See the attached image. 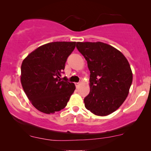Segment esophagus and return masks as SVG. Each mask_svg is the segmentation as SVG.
Returning a JSON list of instances; mask_svg holds the SVG:
<instances>
[{
  "instance_id": "34e87169",
  "label": "esophagus",
  "mask_w": 151,
  "mask_h": 151,
  "mask_svg": "<svg viewBox=\"0 0 151 151\" xmlns=\"http://www.w3.org/2000/svg\"><path fill=\"white\" fill-rule=\"evenodd\" d=\"M80 84H81V83H80V82H78V83H76L75 85L76 86V88H79V86H80Z\"/></svg>"
}]
</instances>
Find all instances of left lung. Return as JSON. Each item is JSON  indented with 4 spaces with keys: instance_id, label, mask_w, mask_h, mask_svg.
Returning a JSON list of instances; mask_svg holds the SVG:
<instances>
[{
    "instance_id": "left-lung-1",
    "label": "left lung",
    "mask_w": 151,
    "mask_h": 151,
    "mask_svg": "<svg viewBox=\"0 0 151 151\" xmlns=\"http://www.w3.org/2000/svg\"><path fill=\"white\" fill-rule=\"evenodd\" d=\"M76 47L87 61L91 73L84 106L98 116L111 114L129 95L133 81L129 62L119 50L102 42H78Z\"/></svg>"
}]
</instances>
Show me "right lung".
<instances>
[{
	"label": "right lung",
	"instance_id": "add662e5",
	"mask_svg": "<svg viewBox=\"0 0 151 151\" xmlns=\"http://www.w3.org/2000/svg\"><path fill=\"white\" fill-rule=\"evenodd\" d=\"M76 42H53L39 47L23 60L20 82L33 106L50 114L67 106L76 89L73 82L61 80L65 63Z\"/></svg>",
	"mask_w": 151,
	"mask_h": 151
}]
</instances>
